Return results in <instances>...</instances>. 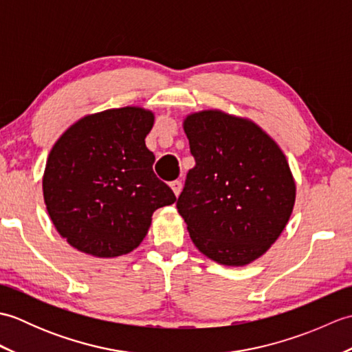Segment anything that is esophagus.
Returning a JSON list of instances; mask_svg holds the SVG:
<instances>
[{"label": "esophagus", "instance_id": "1", "mask_svg": "<svg viewBox=\"0 0 352 352\" xmlns=\"http://www.w3.org/2000/svg\"><path fill=\"white\" fill-rule=\"evenodd\" d=\"M170 189H172V192L175 193V197H178L180 195V192H182V188H183V184H182V182H178V180H175V182H172L170 184Z\"/></svg>", "mask_w": 352, "mask_h": 352}]
</instances>
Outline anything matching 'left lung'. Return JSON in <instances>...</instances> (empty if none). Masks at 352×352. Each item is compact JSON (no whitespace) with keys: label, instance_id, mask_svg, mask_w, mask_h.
I'll return each instance as SVG.
<instances>
[{"label":"left lung","instance_id":"left-lung-1","mask_svg":"<svg viewBox=\"0 0 352 352\" xmlns=\"http://www.w3.org/2000/svg\"><path fill=\"white\" fill-rule=\"evenodd\" d=\"M195 168L177 208L206 257L246 266L263 256L286 228L296 184L286 155L248 118L218 109L184 118Z\"/></svg>","mask_w":352,"mask_h":352}]
</instances>
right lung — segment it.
Wrapping results in <instances>:
<instances>
[{"mask_svg": "<svg viewBox=\"0 0 352 352\" xmlns=\"http://www.w3.org/2000/svg\"><path fill=\"white\" fill-rule=\"evenodd\" d=\"M151 110L126 106L86 115L50 151L42 190L47 212L80 252L113 258L136 250L153 213L177 198L153 170L145 145Z\"/></svg>", "mask_w": 352, "mask_h": 352, "instance_id": "1", "label": "right lung"}]
</instances>
